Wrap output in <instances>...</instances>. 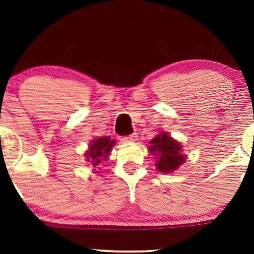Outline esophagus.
Wrapping results in <instances>:
<instances>
[{"label": "esophagus", "instance_id": "34e87169", "mask_svg": "<svg viewBox=\"0 0 254 254\" xmlns=\"http://www.w3.org/2000/svg\"><path fill=\"white\" fill-rule=\"evenodd\" d=\"M122 141L123 142H136L137 141V133H132V135L124 137Z\"/></svg>", "mask_w": 254, "mask_h": 254}]
</instances>
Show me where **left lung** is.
Returning a JSON list of instances; mask_svg holds the SVG:
<instances>
[{
  "instance_id": "obj_1",
  "label": "left lung",
  "mask_w": 254,
  "mask_h": 254,
  "mask_svg": "<svg viewBox=\"0 0 254 254\" xmlns=\"http://www.w3.org/2000/svg\"><path fill=\"white\" fill-rule=\"evenodd\" d=\"M149 144L148 150L155 155V167L161 173H172L186 161L183 145L166 131L157 133Z\"/></svg>"
}]
</instances>
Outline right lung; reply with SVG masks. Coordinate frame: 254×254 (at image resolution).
I'll return each instance as SVG.
<instances>
[{
	"instance_id": "add662e5",
	"label": "right lung",
	"mask_w": 254,
	"mask_h": 254,
	"mask_svg": "<svg viewBox=\"0 0 254 254\" xmlns=\"http://www.w3.org/2000/svg\"><path fill=\"white\" fill-rule=\"evenodd\" d=\"M116 144L115 139H111L109 136L104 137H98L90 141L88 145V149L84 153V157H86V161L90 162L94 167L93 173H98L97 166L100 164L101 161H106L109 159L111 150H112L113 145Z\"/></svg>"
}]
</instances>
